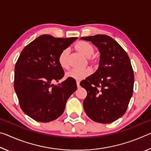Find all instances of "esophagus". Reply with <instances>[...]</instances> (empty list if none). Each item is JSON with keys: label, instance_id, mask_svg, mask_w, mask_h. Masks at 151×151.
Listing matches in <instances>:
<instances>
[{"label": "esophagus", "instance_id": "esophagus-1", "mask_svg": "<svg viewBox=\"0 0 151 151\" xmlns=\"http://www.w3.org/2000/svg\"><path fill=\"white\" fill-rule=\"evenodd\" d=\"M76 86H77L78 88L80 87V83H79V81H76Z\"/></svg>", "mask_w": 151, "mask_h": 151}]
</instances>
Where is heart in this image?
<instances>
[{"label":"heart","instance_id":"heart-1","mask_svg":"<svg viewBox=\"0 0 151 151\" xmlns=\"http://www.w3.org/2000/svg\"><path fill=\"white\" fill-rule=\"evenodd\" d=\"M75 50L78 52L86 58H88V62L93 67H96L99 65V60L94 57H92L94 52V49L90 43L85 41H79L75 46ZM68 53L69 51L67 48L63 50L58 55V63L60 66L63 69L68 68ZM91 68H85L83 69H72L66 73V77L81 81L87 77L91 74Z\"/></svg>","mask_w":151,"mask_h":151}]
</instances>
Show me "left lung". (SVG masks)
<instances>
[{
    "mask_svg": "<svg viewBox=\"0 0 151 151\" xmlns=\"http://www.w3.org/2000/svg\"><path fill=\"white\" fill-rule=\"evenodd\" d=\"M81 39L91 41L101 53L98 69L80 83L87 92L84 110L93 121L111 123L125 113L133 93L131 60L126 51L109 36L96 35Z\"/></svg>",
    "mask_w": 151,
    "mask_h": 151,
    "instance_id": "1",
    "label": "left lung"
}]
</instances>
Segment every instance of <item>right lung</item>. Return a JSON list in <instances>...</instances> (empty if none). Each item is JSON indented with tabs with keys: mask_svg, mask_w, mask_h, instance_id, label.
Returning a JSON list of instances; mask_svg holds the SVG:
<instances>
[{
	"mask_svg": "<svg viewBox=\"0 0 151 151\" xmlns=\"http://www.w3.org/2000/svg\"><path fill=\"white\" fill-rule=\"evenodd\" d=\"M76 39L43 35L20 53L14 66V88L22 111L35 121L48 122L58 118L77 89L73 78H66L58 86L52 84L65 75L58 63V55Z\"/></svg>",
	"mask_w": 151,
	"mask_h": 151,
	"instance_id": "add662e5",
	"label": "right lung"
}]
</instances>
